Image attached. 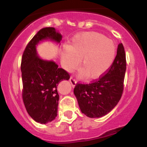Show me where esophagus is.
I'll return each mask as SVG.
<instances>
[{
    "label": "esophagus",
    "mask_w": 147,
    "mask_h": 147,
    "mask_svg": "<svg viewBox=\"0 0 147 147\" xmlns=\"http://www.w3.org/2000/svg\"><path fill=\"white\" fill-rule=\"evenodd\" d=\"M69 82L71 83V85H72L73 87H75V86L76 85V84H77V81L75 80L73 78H72V77L69 78Z\"/></svg>",
    "instance_id": "obj_1"
}]
</instances>
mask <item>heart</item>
Instances as JSON below:
<instances>
[{
  "instance_id": "obj_1",
  "label": "heart",
  "mask_w": 147,
  "mask_h": 147,
  "mask_svg": "<svg viewBox=\"0 0 147 147\" xmlns=\"http://www.w3.org/2000/svg\"><path fill=\"white\" fill-rule=\"evenodd\" d=\"M62 63L67 72L76 69L80 61L82 75L97 78L110 68L116 55L111 39L95 32H83L72 38L69 47L62 50Z\"/></svg>"
}]
</instances>
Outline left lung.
Here are the masks:
<instances>
[{
	"label": "left lung",
	"mask_w": 147,
	"mask_h": 147,
	"mask_svg": "<svg viewBox=\"0 0 147 147\" xmlns=\"http://www.w3.org/2000/svg\"><path fill=\"white\" fill-rule=\"evenodd\" d=\"M126 55L122 43L118 45L117 55L107 74L90 84H77L74 89L82 113L90 118L107 115L120 100L124 90Z\"/></svg>",
	"instance_id": "8db88e82"
}]
</instances>
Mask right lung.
Masks as SVG:
<instances>
[{
	"mask_svg": "<svg viewBox=\"0 0 147 147\" xmlns=\"http://www.w3.org/2000/svg\"><path fill=\"white\" fill-rule=\"evenodd\" d=\"M62 38L55 28H42L30 41L22 57L23 102L28 115L40 124L50 122L57 117L60 98L57 85L68 80L69 75L53 60L40 58L36 46L44 40L60 44Z\"/></svg>",
	"mask_w": 147,
	"mask_h": 147,
	"instance_id": "1",
	"label": "right lung"
}]
</instances>
